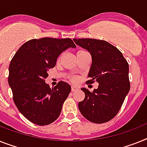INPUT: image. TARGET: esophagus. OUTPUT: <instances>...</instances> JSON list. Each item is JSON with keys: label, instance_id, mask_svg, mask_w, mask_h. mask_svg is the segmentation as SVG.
I'll use <instances>...</instances> for the list:
<instances>
[{"label": "esophagus", "instance_id": "obj_1", "mask_svg": "<svg viewBox=\"0 0 147 147\" xmlns=\"http://www.w3.org/2000/svg\"><path fill=\"white\" fill-rule=\"evenodd\" d=\"M71 90L72 92H75V91H77L78 90V87H75V86H72L71 88Z\"/></svg>", "mask_w": 147, "mask_h": 147}]
</instances>
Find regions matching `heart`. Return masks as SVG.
Instances as JSON below:
<instances>
[{"label":"heart","mask_w":147,"mask_h":147,"mask_svg":"<svg viewBox=\"0 0 147 147\" xmlns=\"http://www.w3.org/2000/svg\"><path fill=\"white\" fill-rule=\"evenodd\" d=\"M82 51H79L78 53H80V52H82ZM77 53V54H78ZM60 58H61V56H60L58 57V60H60ZM70 81H71V82H73V83H76V82H77L78 81V78L76 77H74V76H72V77L70 78Z\"/></svg>","instance_id":"heart-1"}]
</instances>
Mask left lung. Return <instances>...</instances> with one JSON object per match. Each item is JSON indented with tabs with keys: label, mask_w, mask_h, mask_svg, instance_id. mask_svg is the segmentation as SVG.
Segmentation results:
<instances>
[{
	"label": "left lung",
	"mask_w": 147,
	"mask_h": 147,
	"mask_svg": "<svg viewBox=\"0 0 147 147\" xmlns=\"http://www.w3.org/2000/svg\"><path fill=\"white\" fill-rule=\"evenodd\" d=\"M76 45L87 49L92 56L88 84L98 83L92 92L81 90L85 98L78 103L81 114L89 121L104 123L115 117L130 90L129 63L115 46L105 40L74 39Z\"/></svg>",
	"instance_id": "1"
}]
</instances>
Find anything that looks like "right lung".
Instances as JSON below:
<instances>
[{"instance_id": "right-lung-1", "label": "right lung", "mask_w": 147, "mask_h": 147, "mask_svg": "<svg viewBox=\"0 0 147 147\" xmlns=\"http://www.w3.org/2000/svg\"><path fill=\"white\" fill-rule=\"evenodd\" d=\"M76 45L69 38L30 39L18 49L9 67L8 82L13 101L24 117L39 125H49L60 116L71 87L60 81L50 88L47 71L56 65L59 55Z\"/></svg>"}]
</instances>
